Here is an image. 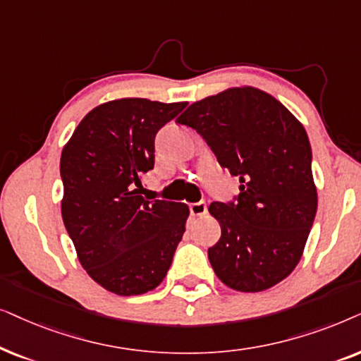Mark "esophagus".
Returning <instances> with one entry per match:
<instances>
[{
  "label": "esophagus",
  "instance_id": "34e87169",
  "mask_svg": "<svg viewBox=\"0 0 361 361\" xmlns=\"http://www.w3.org/2000/svg\"><path fill=\"white\" fill-rule=\"evenodd\" d=\"M208 211V206H206L204 201H198V203L190 204V213L191 216H203Z\"/></svg>",
  "mask_w": 361,
  "mask_h": 361
}]
</instances>
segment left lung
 I'll list each match as a JSON object with an SVG mask.
<instances>
[{"label": "left lung", "instance_id": "left-lung-1", "mask_svg": "<svg viewBox=\"0 0 361 361\" xmlns=\"http://www.w3.org/2000/svg\"><path fill=\"white\" fill-rule=\"evenodd\" d=\"M200 133L239 195L209 204L221 238L208 249L231 289L261 292L299 264L317 213L312 148L302 123L262 90L234 87L191 104L180 117Z\"/></svg>", "mask_w": 361, "mask_h": 361}]
</instances>
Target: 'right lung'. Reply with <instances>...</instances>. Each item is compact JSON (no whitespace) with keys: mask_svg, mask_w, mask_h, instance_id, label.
I'll list each match as a JSON object with an SVG mask.
<instances>
[{"mask_svg":"<svg viewBox=\"0 0 361 361\" xmlns=\"http://www.w3.org/2000/svg\"><path fill=\"white\" fill-rule=\"evenodd\" d=\"M186 102L118 99L90 110L61 155V211L82 267L104 289L140 295L165 279L185 233V203L143 198L155 137Z\"/></svg>","mask_w":361,"mask_h":361,"instance_id":"add662e5","label":"right lung"}]
</instances>
